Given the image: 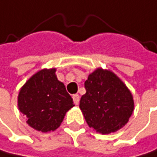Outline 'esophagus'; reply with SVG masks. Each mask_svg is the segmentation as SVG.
Returning <instances> with one entry per match:
<instances>
[{"instance_id": "obj_1", "label": "esophagus", "mask_w": 157, "mask_h": 157, "mask_svg": "<svg viewBox=\"0 0 157 157\" xmlns=\"http://www.w3.org/2000/svg\"><path fill=\"white\" fill-rule=\"evenodd\" d=\"M73 100H74V102L76 105H78V102H79V95L78 94H75L73 95Z\"/></svg>"}]
</instances>
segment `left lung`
I'll return each mask as SVG.
<instances>
[{
    "instance_id": "8db88e82",
    "label": "left lung",
    "mask_w": 157,
    "mask_h": 157,
    "mask_svg": "<svg viewBox=\"0 0 157 157\" xmlns=\"http://www.w3.org/2000/svg\"><path fill=\"white\" fill-rule=\"evenodd\" d=\"M79 108L88 126L101 134L115 132L128 122L134 109L133 97L116 75L98 68L84 82Z\"/></svg>"
}]
</instances>
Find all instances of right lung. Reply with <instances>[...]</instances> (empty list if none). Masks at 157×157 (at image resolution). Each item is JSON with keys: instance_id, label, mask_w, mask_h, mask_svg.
<instances>
[{"instance_id": "add662e5", "label": "right lung", "mask_w": 157, "mask_h": 157, "mask_svg": "<svg viewBox=\"0 0 157 157\" xmlns=\"http://www.w3.org/2000/svg\"><path fill=\"white\" fill-rule=\"evenodd\" d=\"M56 69H43L23 85L18 95V107L33 128L48 132L56 130L66 112L75 105Z\"/></svg>"}]
</instances>
